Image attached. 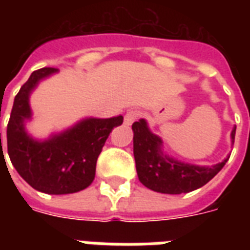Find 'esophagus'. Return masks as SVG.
I'll return each instance as SVG.
<instances>
[{
	"mask_svg": "<svg viewBox=\"0 0 250 250\" xmlns=\"http://www.w3.org/2000/svg\"><path fill=\"white\" fill-rule=\"evenodd\" d=\"M137 117H139V111H136V110H128L127 114L125 115V125H131L133 122L136 121Z\"/></svg>",
	"mask_w": 250,
	"mask_h": 250,
	"instance_id": "obj_1",
	"label": "esophagus"
}]
</instances>
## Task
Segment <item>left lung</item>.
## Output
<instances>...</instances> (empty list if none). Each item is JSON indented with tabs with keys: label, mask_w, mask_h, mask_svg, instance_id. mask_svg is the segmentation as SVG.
Instances as JSON below:
<instances>
[{
	"label": "left lung",
	"mask_w": 250,
	"mask_h": 250,
	"mask_svg": "<svg viewBox=\"0 0 250 250\" xmlns=\"http://www.w3.org/2000/svg\"><path fill=\"white\" fill-rule=\"evenodd\" d=\"M133 156L139 180L146 188L167 194L188 193L201 188L223 168L229 157L214 166H198L175 160L164 152V141L149 129L145 119L132 125ZM236 127L231 132L235 141Z\"/></svg>",
	"instance_id": "obj_1"
}]
</instances>
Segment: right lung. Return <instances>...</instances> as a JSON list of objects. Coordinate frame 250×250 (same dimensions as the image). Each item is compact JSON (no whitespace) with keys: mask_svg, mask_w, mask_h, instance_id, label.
I'll return each instance as SVG.
<instances>
[{"mask_svg":"<svg viewBox=\"0 0 250 250\" xmlns=\"http://www.w3.org/2000/svg\"><path fill=\"white\" fill-rule=\"evenodd\" d=\"M57 72L53 67L33 71L15 96L7 125V153L18 174L32 188L68 194L92 184L102 146L114 127L123 123V117L85 118L45 140L33 139L25 131V122L32 119L29 96L41 80Z\"/></svg>","mask_w":250,"mask_h":250,"instance_id":"add662e5","label":"right lung"}]
</instances>
